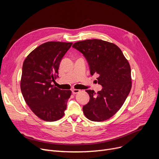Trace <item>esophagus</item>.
I'll use <instances>...</instances> for the list:
<instances>
[{"label":"esophagus","instance_id":"1","mask_svg":"<svg viewBox=\"0 0 159 159\" xmlns=\"http://www.w3.org/2000/svg\"><path fill=\"white\" fill-rule=\"evenodd\" d=\"M79 92H80L79 89H72V93L73 94H77V93H79Z\"/></svg>","mask_w":159,"mask_h":159}]
</instances>
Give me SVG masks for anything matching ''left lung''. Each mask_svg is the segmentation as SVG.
I'll list each match as a JSON object with an SVG mask.
<instances>
[{
    "label": "left lung",
    "instance_id": "8db88e82",
    "mask_svg": "<svg viewBox=\"0 0 159 159\" xmlns=\"http://www.w3.org/2000/svg\"><path fill=\"white\" fill-rule=\"evenodd\" d=\"M72 47L83 54L90 74H98V84L102 89L96 93L86 91L89 102L83 106L86 117L102 122L117 112L128 97L131 88V68L120 49L114 44L99 39H89L75 43Z\"/></svg>",
    "mask_w": 159,
    "mask_h": 159
}]
</instances>
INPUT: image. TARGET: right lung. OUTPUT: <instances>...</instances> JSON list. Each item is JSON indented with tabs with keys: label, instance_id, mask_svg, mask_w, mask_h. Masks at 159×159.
Returning <instances> with one entry per match:
<instances>
[{
	"label": "right lung",
	"instance_id": "add662e5",
	"mask_svg": "<svg viewBox=\"0 0 159 159\" xmlns=\"http://www.w3.org/2000/svg\"><path fill=\"white\" fill-rule=\"evenodd\" d=\"M73 43L48 42L36 48L25 59L20 89L31 111L40 119L53 122L64 115L71 90L52 85L62 58Z\"/></svg>",
	"mask_w": 159,
	"mask_h": 159
}]
</instances>
